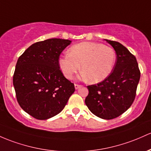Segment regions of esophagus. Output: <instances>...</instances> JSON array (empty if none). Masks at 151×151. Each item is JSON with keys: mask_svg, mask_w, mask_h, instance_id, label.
Wrapping results in <instances>:
<instances>
[{"mask_svg": "<svg viewBox=\"0 0 151 151\" xmlns=\"http://www.w3.org/2000/svg\"><path fill=\"white\" fill-rule=\"evenodd\" d=\"M81 87H82V85H80V84H74V87H75V89H77L80 88Z\"/></svg>", "mask_w": 151, "mask_h": 151, "instance_id": "obj_1", "label": "esophagus"}]
</instances>
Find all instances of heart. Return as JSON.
<instances>
[{"label":"heart","mask_w":151,"mask_h":151,"mask_svg":"<svg viewBox=\"0 0 151 151\" xmlns=\"http://www.w3.org/2000/svg\"><path fill=\"white\" fill-rule=\"evenodd\" d=\"M116 59L115 51L110 46L95 42H82L72 46L69 54L59 59L64 75L72 79L79 70L91 83H97L108 77Z\"/></svg>","instance_id":"1"}]
</instances>
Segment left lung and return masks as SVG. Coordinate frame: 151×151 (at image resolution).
Masks as SVG:
<instances>
[{"label": "left lung", "instance_id": "obj_1", "mask_svg": "<svg viewBox=\"0 0 151 151\" xmlns=\"http://www.w3.org/2000/svg\"><path fill=\"white\" fill-rule=\"evenodd\" d=\"M117 54L110 75L99 83L87 86L85 104L94 115L111 120L121 115L135 100L140 77L136 58L120 43L105 39Z\"/></svg>", "mask_w": 151, "mask_h": 151}]
</instances>
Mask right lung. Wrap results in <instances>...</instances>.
<instances>
[{"instance_id":"right-lung-1","label":"right lung","mask_w":151,"mask_h":151,"mask_svg":"<svg viewBox=\"0 0 151 151\" xmlns=\"http://www.w3.org/2000/svg\"><path fill=\"white\" fill-rule=\"evenodd\" d=\"M71 42L61 39L39 41L18 59L13 77L16 99L21 108L37 120H47L62 112L75 91L59 64L61 53Z\"/></svg>"}]
</instances>
